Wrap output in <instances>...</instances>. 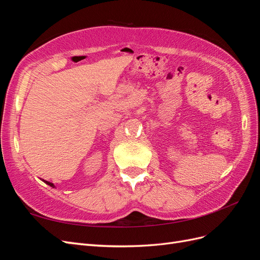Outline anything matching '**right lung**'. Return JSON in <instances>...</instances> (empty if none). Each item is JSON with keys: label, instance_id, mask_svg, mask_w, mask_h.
<instances>
[{"label": "right lung", "instance_id": "obj_1", "mask_svg": "<svg viewBox=\"0 0 260 260\" xmlns=\"http://www.w3.org/2000/svg\"><path fill=\"white\" fill-rule=\"evenodd\" d=\"M45 183H46V184H49L50 186H53V187H54V184H53V183H51V182H49V181H45Z\"/></svg>", "mask_w": 260, "mask_h": 260}]
</instances>
